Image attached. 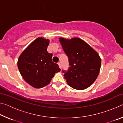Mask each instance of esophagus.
I'll list each match as a JSON object with an SVG mask.
<instances>
[{"instance_id":"obj_1","label":"esophagus","mask_w":123,"mask_h":123,"mask_svg":"<svg viewBox=\"0 0 123 123\" xmlns=\"http://www.w3.org/2000/svg\"><path fill=\"white\" fill-rule=\"evenodd\" d=\"M58 65H59L60 68H61V69L62 66H61V63H58Z\"/></svg>"}]
</instances>
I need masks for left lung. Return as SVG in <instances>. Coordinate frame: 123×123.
I'll return each mask as SVG.
<instances>
[{
	"label": "left lung",
	"instance_id": "8db88e82",
	"mask_svg": "<svg viewBox=\"0 0 123 123\" xmlns=\"http://www.w3.org/2000/svg\"><path fill=\"white\" fill-rule=\"evenodd\" d=\"M70 67L62 70L68 85L73 88L83 90L94 82L99 74L101 64L99 54L82 39L59 38Z\"/></svg>",
	"mask_w": 123,
	"mask_h": 123
}]
</instances>
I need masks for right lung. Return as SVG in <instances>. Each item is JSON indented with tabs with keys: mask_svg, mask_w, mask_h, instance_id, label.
Masks as SVG:
<instances>
[{
	"mask_svg": "<svg viewBox=\"0 0 123 123\" xmlns=\"http://www.w3.org/2000/svg\"><path fill=\"white\" fill-rule=\"evenodd\" d=\"M48 39L38 37L20 54L18 69L23 78L30 86L40 88L48 85L56 73L61 69L52 61L53 54L47 51Z\"/></svg>",
	"mask_w": 123,
	"mask_h": 123,
	"instance_id": "1",
	"label": "right lung"
}]
</instances>
